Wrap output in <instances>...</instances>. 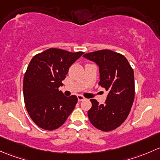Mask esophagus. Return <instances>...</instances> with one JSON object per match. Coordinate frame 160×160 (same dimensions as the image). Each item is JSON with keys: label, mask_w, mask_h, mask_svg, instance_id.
<instances>
[{"label": "esophagus", "mask_w": 160, "mask_h": 160, "mask_svg": "<svg viewBox=\"0 0 160 160\" xmlns=\"http://www.w3.org/2000/svg\"><path fill=\"white\" fill-rule=\"evenodd\" d=\"M77 97H78V102H82V101H83L84 99H85V97H83L82 95H78Z\"/></svg>", "instance_id": "obj_1"}]
</instances>
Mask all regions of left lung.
I'll list each match as a JSON object with an SVG mask.
<instances>
[{"label": "left lung", "mask_w": 160, "mask_h": 160, "mask_svg": "<svg viewBox=\"0 0 160 160\" xmlns=\"http://www.w3.org/2000/svg\"><path fill=\"white\" fill-rule=\"evenodd\" d=\"M99 68L98 85L108 92L105 104L90 99L88 111L91 123L104 132L116 129L129 116L135 97L134 72L124 55L111 50H100L83 55Z\"/></svg>", "instance_id": "left-lung-1"}]
</instances>
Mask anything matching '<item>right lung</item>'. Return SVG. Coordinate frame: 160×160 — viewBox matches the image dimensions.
I'll list each match as a JSON object with an SVG mask.
<instances>
[{
	"label": "right lung",
	"instance_id": "add662e5",
	"mask_svg": "<svg viewBox=\"0 0 160 160\" xmlns=\"http://www.w3.org/2000/svg\"><path fill=\"white\" fill-rule=\"evenodd\" d=\"M83 54L49 48L31 60L23 82L24 103L31 119L42 129L59 128L75 108L77 97L65 96L58 88L69 67Z\"/></svg>",
	"mask_w": 160,
	"mask_h": 160
}]
</instances>
